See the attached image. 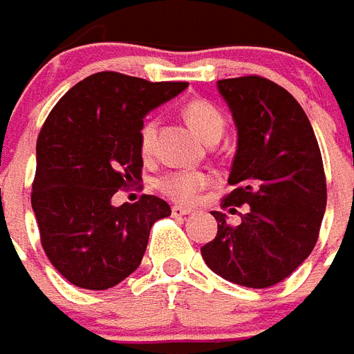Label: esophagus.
<instances>
[{
  "label": "esophagus",
  "mask_w": 354,
  "mask_h": 354,
  "mask_svg": "<svg viewBox=\"0 0 354 354\" xmlns=\"http://www.w3.org/2000/svg\"><path fill=\"white\" fill-rule=\"evenodd\" d=\"M191 210L189 208H184V206H172V216L174 217H184L189 216Z\"/></svg>",
  "instance_id": "obj_1"
}]
</instances>
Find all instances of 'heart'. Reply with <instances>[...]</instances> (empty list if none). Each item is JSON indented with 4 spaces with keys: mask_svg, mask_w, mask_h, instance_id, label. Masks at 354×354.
<instances>
[{
    "mask_svg": "<svg viewBox=\"0 0 354 354\" xmlns=\"http://www.w3.org/2000/svg\"><path fill=\"white\" fill-rule=\"evenodd\" d=\"M185 120L193 129L206 140H219L225 131V118L216 104L204 99H193L185 104ZM157 124L156 120H146L138 131V146L144 156H150L156 146ZM210 184V174L203 170H172L161 178H157V189L163 195L178 203H191L195 201L201 191Z\"/></svg>",
    "mask_w": 354,
    "mask_h": 354,
    "instance_id": "obj_1",
    "label": "heart"
}]
</instances>
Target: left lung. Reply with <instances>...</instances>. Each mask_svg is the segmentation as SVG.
<instances>
[{
    "mask_svg": "<svg viewBox=\"0 0 354 354\" xmlns=\"http://www.w3.org/2000/svg\"><path fill=\"white\" fill-rule=\"evenodd\" d=\"M238 129L223 208L212 212L216 238L201 248L212 272L251 289L283 281L315 248L326 208L323 157L310 120L289 91L268 78L217 82Z\"/></svg>",
    "mask_w": 354,
    "mask_h": 354,
    "instance_id": "obj_1",
    "label": "left lung"
}]
</instances>
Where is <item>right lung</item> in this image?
I'll use <instances>...</instances> for the list:
<instances>
[{
    "instance_id": "1",
    "label": "right lung",
    "mask_w": 354,
    "mask_h": 354,
    "mask_svg": "<svg viewBox=\"0 0 354 354\" xmlns=\"http://www.w3.org/2000/svg\"><path fill=\"white\" fill-rule=\"evenodd\" d=\"M114 71L75 84L37 138L31 208L41 243L62 276L82 289H111L137 270L151 225L170 216L156 195L114 206L118 189L140 180L142 118L187 88Z\"/></svg>"
}]
</instances>
